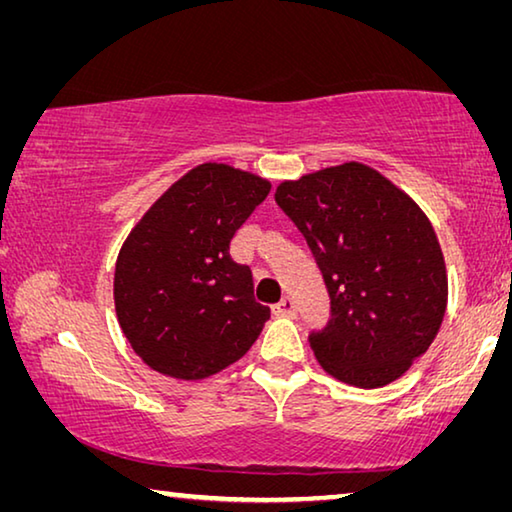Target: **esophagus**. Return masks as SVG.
Here are the masks:
<instances>
[{
	"label": "esophagus",
	"instance_id": "esophagus-1",
	"mask_svg": "<svg viewBox=\"0 0 512 512\" xmlns=\"http://www.w3.org/2000/svg\"><path fill=\"white\" fill-rule=\"evenodd\" d=\"M275 314L277 316H296V302H293V298H282L280 302L275 305Z\"/></svg>",
	"mask_w": 512,
	"mask_h": 512
}]
</instances>
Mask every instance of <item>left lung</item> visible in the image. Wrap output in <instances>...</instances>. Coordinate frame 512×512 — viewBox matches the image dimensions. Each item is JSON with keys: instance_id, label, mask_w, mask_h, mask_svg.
<instances>
[{"instance_id": "1", "label": "left lung", "mask_w": 512, "mask_h": 512, "mask_svg": "<svg viewBox=\"0 0 512 512\" xmlns=\"http://www.w3.org/2000/svg\"><path fill=\"white\" fill-rule=\"evenodd\" d=\"M275 201L305 235L332 298V320L309 336L320 366L359 388L400 379L447 309L445 257L427 214L361 162L284 180Z\"/></svg>"}]
</instances>
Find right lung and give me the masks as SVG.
Listing matches in <instances>:
<instances>
[{
  "mask_svg": "<svg viewBox=\"0 0 512 512\" xmlns=\"http://www.w3.org/2000/svg\"><path fill=\"white\" fill-rule=\"evenodd\" d=\"M271 192L257 173L205 162L176 180L119 250L115 311L137 357L173 379H205L250 350L271 309L230 241Z\"/></svg>",
  "mask_w": 512,
  "mask_h": 512,
  "instance_id": "obj_1",
  "label": "right lung"
}]
</instances>
